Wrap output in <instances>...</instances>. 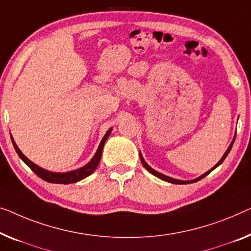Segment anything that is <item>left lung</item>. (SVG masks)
<instances>
[{"instance_id": "left-lung-1", "label": "left lung", "mask_w": 251, "mask_h": 251, "mask_svg": "<svg viewBox=\"0 0 251 251\" xmlns=\"http://www.w3.org/2000/svg\"><path fill=\"white\" fill-rule=\"evenodd\" d=\"M234 140H235V136L233 137V141L231 142V144H230V147L227 148V150L226 151V153H224L223 154V156L221 158V160H220V161L215 164L214 167L212 168V169H209L207 173H205V174H203L201 176V177H198V178H196V179H194V180H187V181H185V180H178V179H174V178H171V177H168V176H166V175H162V174H160V173H158V171H155L154 169H152L151 167L149 166V164L144 161V159H143V156H142V154H141V152H140V158H141V161H142V164H143L144 166V168L145 169H147L150 174H152L153 176H155V177H158V178H160V179H162V180H164V181H168V182H171V184H176V185H186V184H192V182H196V181H198V180H201V178H204L205 176H207L209 173H211L212 170H214L216 167H219L220 164H221L223 161H224V159L226 158L227 156V154H229V152L231 151V149H232V145H233V142H234Z\"/></svg>"}]
</instances>
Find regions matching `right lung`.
I'll list each match as a JSON object with an SVG mask.
<instances>
[{"label": "right lung", "mask_w": 251, "mask_h": 251, "mask_svg": "<svg viewBox=\"0 0 251 251\" xmlns=\"http://www.w3.org/2000/svg\"><path fill=\"white\" fill-rule=\"evenodd\" d=\"M111 129L113 128L108 129V132L104 134L103 138L99 144V148H98V150H97L95 156L91 159V161H90L88 164H85L84 167L80 168V169L69 171V173H51V171L45 170V169H43V168L38 167L37 164L30 161L27 156L22 154V152L20 151V149L18 148V145L16 144V142H14L12 136H11V140H12L13 147H14V149H16L18 155L20 156V159L25 164H27L30 169H31L37 176H38V177L42 178L43 180L47 181V182H53V184H73V182L80 181V180H82V179L87 178L88 176L91 175L93 171L97 169V167H98V164L100 162V159H101L103 145H104V143H106L107 138L109 137Z\"/></svg>", "instance_id": "add662e5"}]
</instances>
